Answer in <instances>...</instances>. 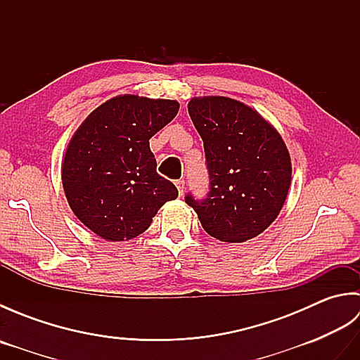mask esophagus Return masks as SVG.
I'll return each mask as SVG.
<instances>
[{
    "instance_id": "1",
    "label": "esophagus",
    "mask_w": 360,
    "mask_h": 360,
    "mask_svg": "<svg viewBox=\"0 0 360 360\" xmlns=\"http://www.w3.org/2000/svg\"><path fill=\"white\" fill-rule=\"evenodd\" d=\"M174 184H176V188H178L179 196L184 195V188H186V182H184V179H178V181L174 182Z\"/></svg>"
}]
</instances>
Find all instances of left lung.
<instances>
[{"mask_svg": "<svg viewBox=\"0 0 360 360\" xmlns=\"http://www.w3.org/2000/svg\"><path fill=\"white\" fill-rule=\"evenodd\" d=\"M188 114L204 142L210 192L204 200L188 193L186 202L213 238H255L286 201L292 165L285 142L255 110L233 98L193 97Z\"/></svg>", "mask_w": 360, "mask_h": 360, "instance_id": "obj_1", "label": "left lung"}]
</instances>
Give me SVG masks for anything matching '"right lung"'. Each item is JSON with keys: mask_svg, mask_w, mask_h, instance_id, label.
I'll use <instances>...</instances> for the list:
<instances>
[{"mask_svg": "<svg viewBox=\"0 0 360 360\" xmlns=\"http://www.w3.org/2000/svg\"><path fill=\"white\" fill-rule=\"evenodd\" d=\"M179 103L133 94L96 108L68 145L62 182L70 207L108 241H125L150 227L167 201L178 198L159 176L150 139L174 119Z\"/></svg>", "mask_w": 360, "mask_h": 360, "instance_id": "1", "label": "right lung"}]
</instances>
